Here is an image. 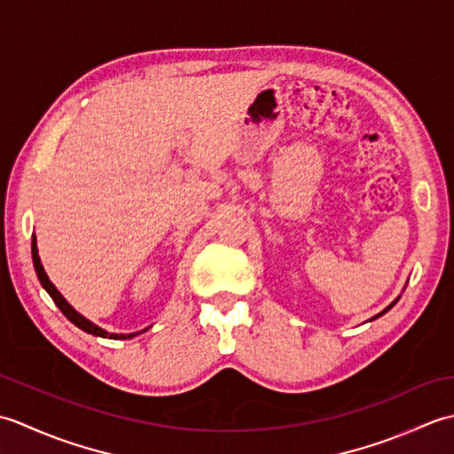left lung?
Listing matches in <instances>:
<instances>
[{"label":"left lung","instance_id":"left-lung-1","mask_svg":"<svg viewBox=\"0 0 454 454\" xmlns=\"http://www.w3.org/2000/svg\"><path fill=\"white\" fill-rule=\"evenodd\" d=\"M396 302H398V298H396V301H394V302H392V304H390V306H388V308H384V310H382V312H380V314H376V316H374V317H371V320H376V317H380V316H382V314H387V312H388V310H390V308H392V306H394V304H396Z\"/></svg>","mask_w":454,"mask_h":454}]
</instances>
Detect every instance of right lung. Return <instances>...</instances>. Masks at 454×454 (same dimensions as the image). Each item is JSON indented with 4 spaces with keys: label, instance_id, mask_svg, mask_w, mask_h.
Masks as SVG:
<instances>
[{
    "label": "right lung",
    "instance_id": "add662e5",
    "mask_svg": "<svg viewBox=\"0 0 454 454\" xmlns=\"http://www.w3.org/2000/svg\"><path fill=\"white\" fill-rule=\"evenodd\" d=\"M31 252H33V263H35V271H36V277H38V281H41V285H43V288L44 291L51 294V298L54 301V304L60 308L62 310V314L67 317V320H70L74 325H78L80 330H83V332H88V333H91V335H98V337H109V340H130V337H134V335H138V333H142V332H146V330H142V332H138V333H109V332H105L103 327H99V325H95L93 322H90L88 317H83L80 312H75L74 308L70 306V302L66 301V298L58 293V288L51 283V278H48V275L44 273V267H43V263H41V257H38V249H36V238L33 236V246H31Z\"/></svg>",
    "mask_w": 454,
    "mask_h": 454
}]
</instances>
